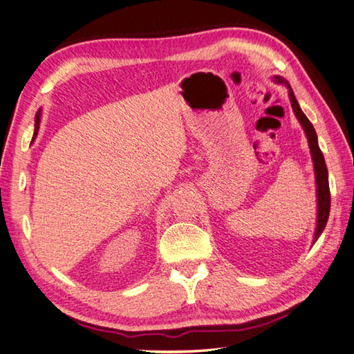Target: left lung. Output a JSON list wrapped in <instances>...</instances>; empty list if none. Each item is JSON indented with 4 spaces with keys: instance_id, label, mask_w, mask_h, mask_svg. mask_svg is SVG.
Here are the masks:
<instances>
[{
    "instance_id": "1",
    "label": "left lung",
    "mask_w": 354,
    "mask_h": 354,
    "mask_svg": "<svg viewBox=\"0 0 354 354\" xmlns=\"http://www.w3.org/2000/svg\"><path fill=\"white\" fill-rule=\"evenodd\" d=\"M275 82L278 84H284L289 88V99L292 103V109L295 112V115L298 118V122L301 123L303 129L306 132L307 141H309V147H310V153H312V160H313V167H315V178H317V194H318V216H317V230H315V239L313 243L317 242L318 237L321 236V232L324 231L327 221H328V214H330V189H328V171H327V165L324 161V155H322L321 149L318 146V137L317 132H315L313 124L309 122V118L306 117L304 112L299 108V104L295 99V94H293L290 85L281 77H275Z\"/></svg>"
}]
</instances>
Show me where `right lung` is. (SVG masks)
<instances>
[{"instance_id": "add662e5", "label": "right lung", "mask_w": 354, "mask_h": 354, "mask_svg": "<svg viewBox=\"0 0 354 354\" xmlns=\"http://www.w3.org/2000/svg\"><path fill=\"white\" fill-rule=\"evenodd\" d=\"M39 122H41V111H37L36 117H35V135H33V138L37 135V131H39Z\"/></svg>"}]
</instances>
